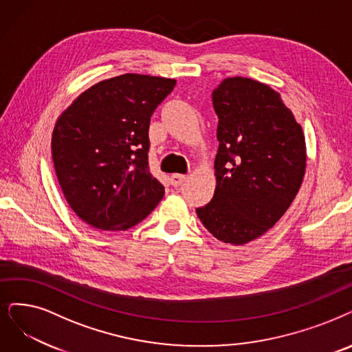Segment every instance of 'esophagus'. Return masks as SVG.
I'll list each match as a JSON object with an SVG mask.
<instances>
[{
	"instance_id": "esophagus-1",
	"label": "esophagus",
	"mask_w": 352,
	"mask_h": 352,
	"mask_svg": "<svg viewBox=\"0 0 352 352\" xmlns=\"http://www.w3.org/2000/svg\"><path fill=\"white\" fill-rule=\"evenodd\" d=\"M185 180H186V176H185V175L176 173V175H172V176H170V184H172L175 188H179L182 184H184Z\"/></svg>"
}]
</instances>
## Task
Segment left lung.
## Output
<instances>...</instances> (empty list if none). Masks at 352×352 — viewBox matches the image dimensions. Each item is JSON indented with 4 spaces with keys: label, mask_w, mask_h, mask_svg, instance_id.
I'll return each instance as SVG.
<instances>
[{
    "label": "left lung",
    "mask_w": 352,
    "mask_h": 352,
    "mask_svg": "<svg viewBox=\"0 0 352 352\" xmlns=\"http://www.w3.org/2000/svg\"><path fill=\"white\" fill-rule=\"evenodd\" d=\"M212 105L217 188L196 214L219 241L243 245L269 231L293 202L306 167L305 135L278 92L257 80L223 79Z\"/></svg>",
    "instance_id": "1"
}]
</instances>
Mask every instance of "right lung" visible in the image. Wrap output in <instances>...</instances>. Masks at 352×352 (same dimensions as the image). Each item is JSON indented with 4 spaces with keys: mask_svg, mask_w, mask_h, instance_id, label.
Returning <instances> with one entry per match:
<instances>
[{
    "mask_svg": "<svg viewBox=\"0 0 352 352\" xmlns=\"http://www.w3.org/2000/svg\"><path fill=\"white\" fill-rule=\"evenodd\" d=\"M175 85L137 74L111 78L79 95L56 122V176L69 206L91 227L125 231L162 201L164 186L148 167V127Z\"/></svg>",
    "mask_w": 352,
    "mask_h": 352,
    "instance_id": "1",
    "label": "right lung"
}]
</instances>
